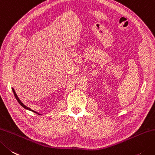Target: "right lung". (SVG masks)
Here are the masks:
<instances>
[{"instance_id": "1", "label": "right lung", "mask_w": 155, "mask_h": 155, "mask_svg": "<svg viewBox=\"0 0 155 155\" xmlns=\"http://www.w3.org/2000/svg\"><path fill=\"white\" fill-rule=\"evenodd\" d=\"M13 93H14V95H15V98H16V99L17 100V101L19 103V104L22 106V107H23L24 108H25V109H27V110H31V111H33V112H35L33 110H31V109H30L29 107H27L26 105H24L22 102H21V101H20V99L18 98V97H17V94H16V93H15V90L13 89ZM35 113H36V114H38L37 112H35Z\"/></svg>"}]
</instances>
